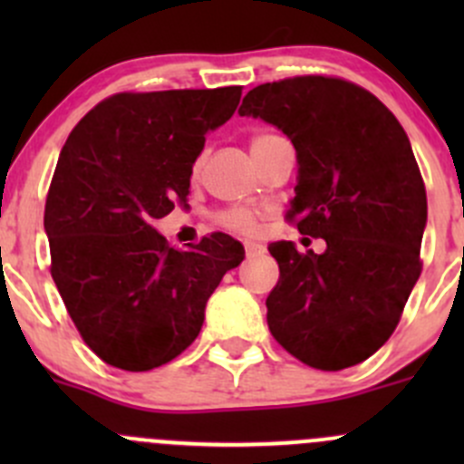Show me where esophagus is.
Wrapping results in <instances>:
<instances>
[{"mask_svg": "<svg viewBox=\"0 0 464 464\" xmlns=\"http://www.w3.org/2000/svg\"><path fill=\"white\" fill-rule=\"evenodd\" d=\"M245 254H246V258H254V256L265 254V246L258 245V242H246V245H245Z\"/></svg>", "mask_w": 464, "mask_h": 464, "instance_id": "1", "label": "esophagus"}]
</instances>
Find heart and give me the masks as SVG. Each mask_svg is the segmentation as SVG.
<instances>
[{"mask_svg": "<svg viewBox=\"0 0 464 464\" xmlns=\"http://www.w3.org/2000/svg\"><path fill=\"white\" fill-rule=\"evenodd\" d=\"M276 141H283V137H278V134L274 132L254 134V139H251V152L266 148V145ZM204 159H206L204 152L195 159L193 166H190V175L198 177L199 172H202ZM218 222L219 227L228 228V231L237 233V236H256V233H258V213H256L254 208H249V206H231V208L219 210Z\"/></svg>", "mask_w": 464, "mask_h": 464, "instance_id": "obj_1", "label": "heart"}]
</instances>
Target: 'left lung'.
<instances>
[{
	"label": "left lung",
	"mask_w": 464,
	"mask_h": 464,
	"mask_svg": "<svg viewBox=\"0 0 464 464\" xmlns=\"http://www.w3.org/2000/svg\"><path fill=\"white\" fill-rule=\"evenodd\" d=\"M240 116H260L298 157L289 222L323 237V254L271 242L278 285L266 296L274 339L298 362L343 371L395 332L422 271L427 190L409 137L368 89L294 76L251 89Z\"/></svg>",
	"instance_id": "left-lung-1"
}]
</instances>
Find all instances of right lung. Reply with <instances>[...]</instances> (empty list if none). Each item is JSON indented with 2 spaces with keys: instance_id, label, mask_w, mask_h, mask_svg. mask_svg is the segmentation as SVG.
Segmentation results:
<instances>
[{
  "instance_id": "obj_1",
  "label": "right lung",
  "mask_w": 464,
  "mask_h": 464,
  "mask_svg": "<svg viewBox=\"0 0 464 464\" xmlns=\"http://www.w3.org/2000/svg\"><path fill=\"white\" fill-rule=\"evenodd\" d=\"M240 96L242 87L121 92L63 145L44 206L51 276L82 341L110 366L145 372L179 357L222 276L245 258L227 233L179 251L152 227L188 202L206 134Z\"/></svg>"
}]
</instances>
